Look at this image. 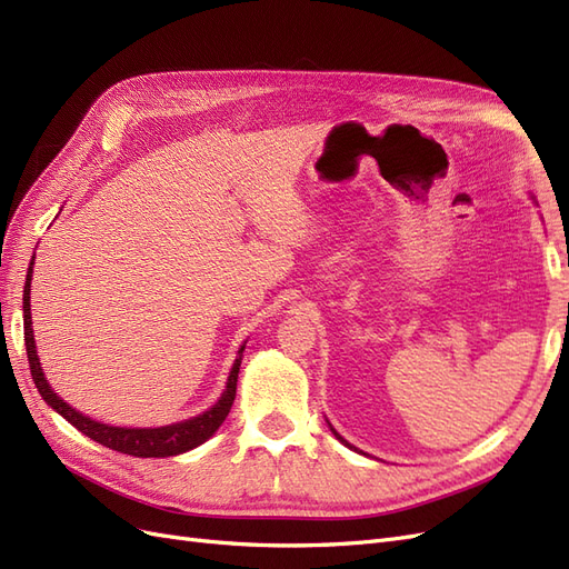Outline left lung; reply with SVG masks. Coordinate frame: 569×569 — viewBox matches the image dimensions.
<instances>
[{"label":"left lung","mask_w":569,"mask_h":569,"mask_svg":"<svg viewBox=\"0 0 569 569\" xmlns=\"http://www.w3.org/2000/svg\"><path fill=\"white\" fill-rule=\"evenodd\" d=\"M332 432H335V429H332ZM335 437H337V439H339V441H341V443H343V446H349V449H353V446H351V443H349V441H343V439H341V437H339V435H337V432H335Z\"/></svg>","instance_id":"8db88e82"}]
</instances>
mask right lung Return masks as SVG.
Returning <instances> with one entry per match:
<instances>
[{
    "label": "right lung",
    "instance_id": "right-lung-1",
    "mask_svg": "<svg viewBox=\"0 0 569 569\" xmlns=\"http://www.w3.org/2000/svg\"><path fill=\"white\" fill-rule=\"evenodd\" d=\"M32 261H36V256H32ZM32 261H30V268H28V274H26V289H23L26 351H28V363H30L32 382H36L38 391L42 393V399L51 408H54L59 416H63L76 429H80L84 437H90L97 443L107 446V449L128 453V456H137V458H168V456H178V453L197 449L199 443H203L206 439L213 437V432L222 422H226L228 412L232 408L234 393H237V375H239V366H242V351H244V347L239 349V358L234 360V366L230 370L228 387H226V391H222L220 401L211 410H206L203 416L192 418V420H184V422H178V425L159 427V429H128V427H111V425L94 422L90 418H84L82 412H78L76 408L63 403L59 396L51 391L49 382L44 380V372L40 368V358H38V351H36V339H32V320H30Z\"/></svg>",
    "mask_w": 569,
    "mask_h": 569
}]
</instances>
